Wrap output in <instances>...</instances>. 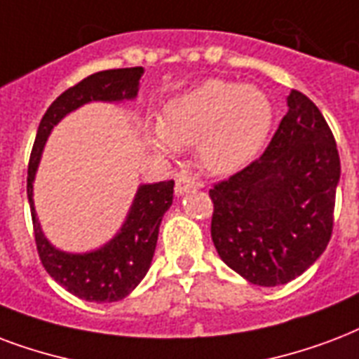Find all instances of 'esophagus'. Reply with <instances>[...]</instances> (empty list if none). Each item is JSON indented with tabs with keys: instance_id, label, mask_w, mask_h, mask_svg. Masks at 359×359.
I'll return each mask as SVG.
<instances>
[{
	"instance_id": "1",
	"label": "esophagus",
	"mask_w": 359,
	"mask_h": 359,
	"mask_svg": "<svg viewBox=\"0 0 359 359\" xmlns=\"http://www.w3.org/2000/svg\"><path fill=\"white\" fill-rule=\"evenodd\" d=\"M198 188L199 184L191 179V177H188V175L184 173L177 175V180H175V196H177V198L184 196V194H188V191L191 190H198Z\"/></svg>"
}]
</instances>
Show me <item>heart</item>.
Returning a JSON list of instances; mask_svg holds the SVG:
<instances>
[{
	"label": "heart",
	"instance_id": "1",
	"mask_svg": "<svg viewBox=\"0 0 359 359\" xmlns=\"http://www.w3.org/2000/svg\"><path fill=\"white\" fill-rule=\"evenodd\" d=\"M271 126L273 105L264 90L212 79L169 101L161 120L149 126V139L165 154L196 144L199 165L226 175L258 154Z\"/></svg>",
	"mask_w": 359,
	"mask_h": 359
}]
</instances>
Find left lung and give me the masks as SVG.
I'll return each mask as SVG.
<instances>
[{"instance_id":"8db88e82","label":"left lung","mask_w":359,"mask_h":359,"mask_svg":"<svg viewBox=\"0 0 359 359\" xmlns=\"http://www.w3.org/2000/svg\"><path fill=\"white\" fill-rule=\"evenodd\" d=\"M339 177L330 126L307 95L292 90L264 154L209 190L218 256L258 286L299 277L332 239Z\"/></svg>"}]
</instances>
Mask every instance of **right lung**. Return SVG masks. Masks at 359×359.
<instances>
[{
	"instance_id": "1",
	"label": "right lung",
	"mask_w": 359,
	"mask_h": 359,
	"mask_svg": "<svg viewBox=\"0 0 359 359\" xmlns=\"http://www.w3.org/2000/svg\"><path fill=\"white\" fill-rule=\"evenodd\" d=\"M143 67L100 71L86 76L54 100L41 118L34 150L27 165V199L34 220V233L41 264L60 286L69 294L95 303H113L130 295L144 278L154 256L158 231L165 210L173 203V180L141 184L126 216L124 224L113 239L95 250L82 254L64 252L46 239L34 207V180L41 154L54 126L79 107L90 101L120 103L135 100Z\"/></svg>"
}]
</instances>
